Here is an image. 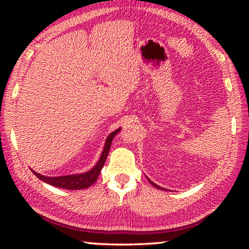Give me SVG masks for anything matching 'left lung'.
Returning a JSON list of instances; mask_svg holds the SVG:
<instances>
[{"instance_id":"obj_1","label":"left lung","mask_w":249,"mask_h":249,"mask_svg":"<svg viewBox=\"0 0 249 249\" xmlns=\"http://www.w3.org/2000/svg\"><path fill=\"white\" fill-rule=\"evenodd\" d=\"M146 178H147V177H146ZM147 180H148V181H149V182H150L151 184H153L155 188H157V189H160V190H165V189H163V188H161V187H159V185H158V184H156V183H154V182H153V181H151L150 179H148V178H147ZM166 190H167V189H166Z\"/></svg>"}]
</instances>
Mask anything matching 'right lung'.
<instances>
[{"label":"right lung","instance_id":"1","mask_svg":"<svg viewBox=\"0 0 249 249\" xmlns=\"http://www.w3.org/2000/svg\"><path fill=\"white\" fill-rule=\"evenodd\" d=\"M121 130V127L117 128L114 132L111 133L107 136V141H105L104 148L102 154H101L98 162L95 163L94 167L90 169L89 171L83 172V174H77V175H69V176H60V177H46L38 174V172L33 171L37 178L40 179L44 182L48 183L53 187L61 188V189H68V190H81V189L89 188L90 185L93 184L98 177L100 176V172L105 163V160L107 158L109 148H111L112 141L115 137V135Z\"/></svg>","mask_w":249,"mask_h":249}]
</instances>
